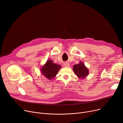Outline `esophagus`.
Masks as SVG:
<instances>
[{
  "instance_id": "esophagus-1",
  "label": "esophagus",
  "mask_w": 123,
  "mask_h": 123,
  "mask_svg": "<svg viewBox=\"0 0 123 123\" xmlns=\"http://www.w3.org/2000/svg\"><path fill=\"white\" fill-rule=\"evenodd\" d=\"M69 63L68 62H65L64 64V67H69Z\"/></svg>"
}]
</instances>
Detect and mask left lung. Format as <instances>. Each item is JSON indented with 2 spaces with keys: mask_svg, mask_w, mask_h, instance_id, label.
Instances as JSON below:
<instances>
[{
  "mask_svg": "<svg viewBox=\"0 0 123 123\" xmlns=\"http://www.w3.org/2000/svg\"><path fill=\"white\" fill-rule=\"evenodd\" d=\"M73 70L76 76L78 78H84L86 77L89 74V70L84 63L82 62H80L79 63L73 65Z\"/></svg>",
  "mask_w": 123,
  "mask_h": 123,
  "instance_id": "8db88e82",
  "label": "left lung"
}]
</instances>
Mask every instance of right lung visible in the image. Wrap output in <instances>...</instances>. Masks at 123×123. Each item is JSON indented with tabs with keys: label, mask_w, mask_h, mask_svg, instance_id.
Here are the masks:
<instances>
[{
	"label": "right lung",
	"mask_w": 123,
	"mask_h": 123,
	"mask_svg": "<svg viewBox=\"0 0 123 123\" xmlns=\"http://www.w3.org/2000/svg\"><path fill=\"white\" fill-rule=\"evenodd\" d=\"M61 66L53 62L52 60H49L41 68V72L47 79L51 80L58 74Z\"/></svg>",
	"instance_id": "add662e5"
}]
</instances>
